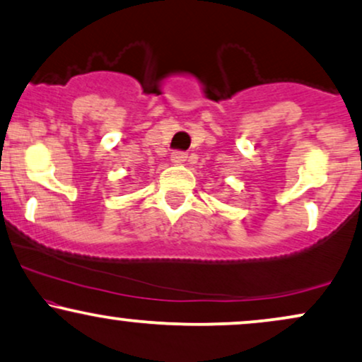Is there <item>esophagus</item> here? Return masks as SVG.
I'll return each mask as SVG.
<instances>
[{
	"mask_svg": "<svg viewBox=\"0 0 362 362\" xmlns=\"http://www.w3.org/2000/svg\"><path fill=\"white\" fill-rule=\"evenodd\" d=\"M170 160H172V163L182 165V163H185L187 153H184V151H173L172 156H170Z\"/></svg>",
	"mask_w": 362,
	"mask_h": 362,
	"instance_id": "1",
	"label": "esophagus"
}]
</instances>
